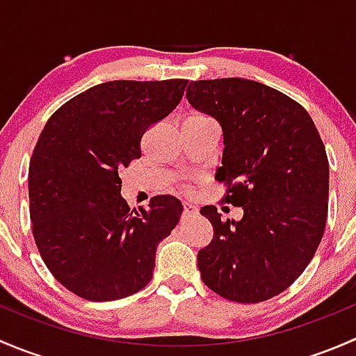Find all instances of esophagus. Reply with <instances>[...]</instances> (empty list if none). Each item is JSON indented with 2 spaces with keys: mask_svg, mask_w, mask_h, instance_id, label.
Listing matches in <instances>:
<instances>
[{
  "mask_svg": "<svg viewBox=\"0 0 356 356\" xmlns=\"http://www.w3.org/2000/svg\"><path fill=\"white\" fill-rule=\"evenodd\" d=\"M182 208H184V210H182V218H191L198 213V210H196V207L193 203H184Z\"/></svg>",
  "mask_w": 356,
  "mask_h": 356,
  "instance_id": "34e87169",
  "label": "esophagus"
}]
</instances>
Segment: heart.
<instances>
[{
	"label": "heart",
	"mask_w": 356,
	"mask_h": 356,
	"mask_svg": "<svg viewBox=\"0 0 356 356\" xmlns=\"http://www.w3.org/2000/svg\"><path fill=\"white\" fill-rule=\"evenodd\" d=\"M208 120H210V118L204 117V115L196 113V115H193V117H189L188 124H196V122H208Z\"/></svg>",
	"instance_id": "b5f03b06"
}]
</instances>
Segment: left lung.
Here are the masks:
<instances>
[{
    "mask_svg": "<svg viewBox=\"0 0 356 356\" xmlns=\"http://www.w3.org/2000/svg\"><path fill=\"white\" fill-rule=\"evenodd\" d=\"M193 108L211 115L224 132V203L241 220H222L213 204L200 213L213 239L198 251L204 284L225 300L258 303L288 289L321 245L327 220L329 161L308 111L261 82L193 81Z\"/></svg>",
    "mask_w": 356,
    "mask_h": 356,
    "instance_id": "1",
    "label": "left lung"
}]
</instances>
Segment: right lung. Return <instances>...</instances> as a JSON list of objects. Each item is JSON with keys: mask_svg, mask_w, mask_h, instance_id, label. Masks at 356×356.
<instances>
[{"mask_svg": "<svg viewBox=\"0 0 356 356\" xmlns=\"http://www.w3.org/2000/svg\"><path fill=\"white\" fill-rule=\"evenodd\" d=\"M188 81H110L49 117L29 165L35 245L56 281L77 296L111 301L152 281L156 246L182 203L160 195L131 210L118 172L141 156V138L181 103Z\"/></svg>", "mask_w": 356, "mask_h": 356, "instance_id": "add662e5", "label": "right lung"}]
</instances>
